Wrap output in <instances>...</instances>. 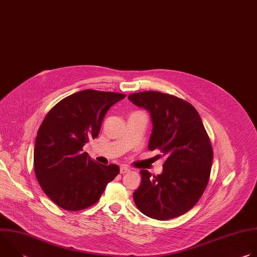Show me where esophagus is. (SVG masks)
I'll return each instance as SVG.
<instances>
[{
	"instance_id": "esophagus-1",
	"label": "esophagus",
	"mask_w": 257,
	"mask_h": 257,
	"mask_svg": "<svg viewBox=\"0 0 257 257\" xmlns=\"http://www.w3.org/2000/svg\"><path fill=\"white\" fill-rule=\"evenodd\" d=\"M130 171V169L128 168V167H126V166H122L121 168H120V173L121 174H125V173H128Z\"/></svg>"
}]
</instances>
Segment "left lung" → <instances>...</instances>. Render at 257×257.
<instances>
[{"instance_id":"1","label":"left lung","mask_w":257,"mask_h":257,"mask_svg":"<svg viewBox=\"0 0 257 257\" xmlns=\"http://www.w3.org/2000/svg\"><path fill=\"white\" fill-rule=\"evenodd\" d=\"M128 98L151 113L154 129L149 149L166 158L161 175L141 170L135 204L160 221L184 214L203 194L212 165L211 143L201 118L191 103L169 93L141 91Z\"/></svg>"}]
</instances>
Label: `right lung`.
I'll use <instances>...</instances> for the list:
<instances>
[{
  "label": "right lung",
  "instance_id": "add662e5",
  "mask_svg": "<svg viewBox=\"0 0 257 257\" xmlns=\"http://www.w3.org/2000/svg\"><path fill=\"white\" fill-rule=\"evenodd\" d=\"M126 94L85 89L55 104L36 136L33 167L47 196L61 208L82 210L95 204L119 166L100 165L82 149L98 136L107 109Z\"/></svg>",
  "mask_w": 257,
  "mask_h": 257
}]
</instances>
